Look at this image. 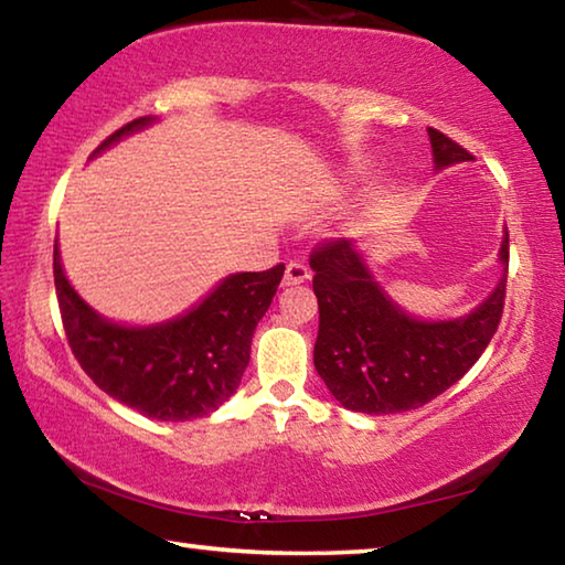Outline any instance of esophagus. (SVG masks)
I'll return each instance as SVG.
<instances>
[{
  "label": "esophagus",
  "instance_id": "esophagus-1",
  "mask_svg": "<svg viewBox=\"0 0 565 565\" xmlns=\"http://www.w3.org/2000/svg\"><path fill=\"white\" fill-rule=\"evenodd\" d=\"M311 279V269L309 264L303 262H289L286 264V271H284V284L286 286H296V284H303Z\"/></svg>",
  "mask_w": 565,
  "mask_h": 565
}]
</instances>
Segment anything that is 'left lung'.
<instances>
[{"instance_id":"1","label":"left lung","mask_w":565,"mask_h":565,"mask_svg":"<svg viewBox=\"0 0 565 565\" xmlns=\"http://www.w3.org/2000/svg\"><path fill=\"white\" fill-rule=\"evenodd\" d=\"M436 167L471 159L444 131L428 127ZM509 264V232L501 244ZM319 337L313 366L343 408L398 414L428 404L454 386L489 347L503 317L505 276L476 311L426 323L391 303L347 238H327L311 252Z\"/></svg>"}]
</instances>
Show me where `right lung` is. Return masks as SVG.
I'll list each match as a JSON object with an SVG mask.
<instances>
[{
  "mask_svg": "<svg viewBox=\"0 0 565 565\" xmlns=\"http://www.w3.org/2000/svg\"><path fill=\"white\" fill-rule=\"evenodd\" d=\"M147 121L139 117L124 124L94 154ZM281 276L284 264L234 274L186 317L151 329H124L79 299L54 242L56 301L74 359L104 394L157 420L206 416L234 394L248 366L256 323L271 306Z\"/></svg>",
  "mask_w": 565,
  "mask_h": 565,
  "instance_id": "add662e5",
  "label": "right lung"
}]
</instances>
